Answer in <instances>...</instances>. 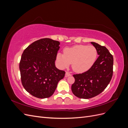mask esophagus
I'll return each mask as SVG.
<instances>
[{
  "mask_svg": "<svg viewBox=\"0 0 128 128\" xmlns=\"http://www.w3.org/2000/svg\"><path fill=\"white\" fill-rule=\"evenodd\" d=\"M72 75L70 74V73H69L68 72H66V77H68V76H71Z\"/></svg>",
  "mask_w": 128,
  "mask_h": 128,
  "instance_id": "1",
  "label": "esophagus"
}]
</instances>
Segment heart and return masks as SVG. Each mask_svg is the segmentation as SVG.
I'll use <instances>...</instances> for the list:
<instances>
[{"instance_id":"1","label":"heart","mask_w":128,"mask_h":128,"mask_svg":"<svg viewBox=\"0 0 128 128\" xmlns=\"http://www.w3.org/2000/svg\"><path fill=\"white\" fill-rule=\"evenodd\" d=\"M98 56V51L92 45H76L64 50V53L58 52L56 61L62 69L68 68L72 63L73 70L78 73L86 72L90 69Z\"/></svg>"}]
</instances>
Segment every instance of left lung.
I'll return each instance as SVG.
<instances>
[{"instance_id": "obj_1", "label": "left lung", "mask_w": 128, "mask_h": 128, "mask_svg": "<svg viewBox=\"0 0 128 128\" xmlns=\"http://www.w3.org/2000/svg\"><path fill=\"white\" fill-rule=\"evenodd\" d=\"M97 50L99 57L88 70L74 75L75 82L72 91L77 97L90 99L102 93L113 76V57L108 49L95 42H91Z\"/></svg>"}]
</instances>
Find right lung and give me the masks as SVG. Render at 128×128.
<instances>
[{
    "mask_svg": "<svg viewBox=\"0 0 128 128\" xmlns=\"http://www.w3.org/2000/svg\"><path fill=\"white\" fill-rule=\"evenodd\" d=\"M60 42L42 38L33 42L23 52L19 68L25 90L38 98L50 97L65 74L55 64Z\"/></svg>",
    "mask_w": 128,
    "mask_h": 128,
    "instance_id": "add662e5",
    "label": "right lung"
}]
</instances>
